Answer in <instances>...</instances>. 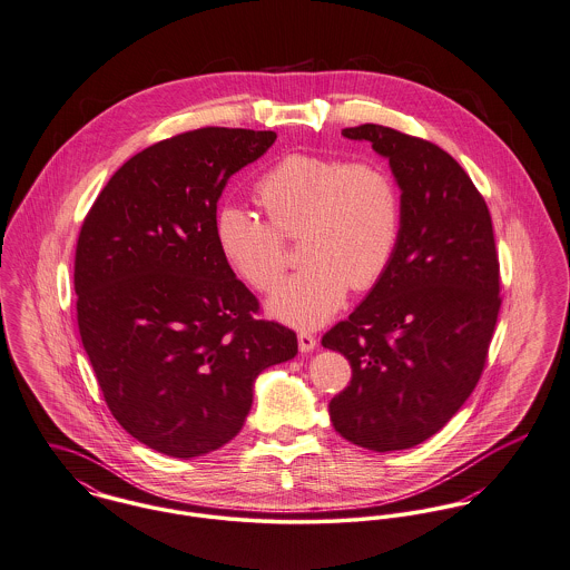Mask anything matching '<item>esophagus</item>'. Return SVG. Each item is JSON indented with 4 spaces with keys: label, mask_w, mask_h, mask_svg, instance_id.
<instances>
[{
    "label": "esophagus",
    "mask_w": 570,
    "mask_h": 570,
    "mask_svg": "<svg viewBox=\"0 0 570 570\" xmlns=\"http://www.w3.org/2000/svg\"><path fill=\"white\" fill-rule=\"evenodd\" d=\"M297 341H299V351L302 353H309V351L316 350V338L312 334H307V332H302L297 336Z\"/></svg>",
    "instance_id": "34e87169"
}]
</instances>
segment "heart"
Wrapping results in <instances>:
<instances>
[{
    "label": "heart",
    "mask_w": 570,
    "mask_h": 570,
    "mask_svg": "<svg viewBox=\"0 0 570 570\" xmlns=\"http://www.w3.org/2000/svg\"><path fill=\"white\" fill-rule=\"evenodd\" d=\"M256 195L272 223L223 204L215 236L223 258L247 284L271 291L286 268L278 234H299L306 266L266 302L277 321L318 327L343 307L350 286L366 291L386 275L401 236V193L384 165L295 151L264 171Z\"/></svg>",
    "instance_id": "1"
}]
</instances>
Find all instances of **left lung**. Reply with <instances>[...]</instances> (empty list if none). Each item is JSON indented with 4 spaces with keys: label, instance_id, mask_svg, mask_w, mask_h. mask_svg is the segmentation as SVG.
Returning a JSON list of instances; mask_svg holds the SVG:
<instances>
[{
    "label": "left lung",
    "instance_id": "left-lung-1",
    "mask_svg": "<svg viewBox=\"0 0 570 570\" xmlns=\"http://www.w3.org/2000/svg\"><path fill=\"white\" fill-rule=\"evenodd\" d=\"M401 190V236L386 275L321 341L351 364L330 421L371 451H401L440 432L480 382L499 314V258L488 206L439 145L364 124Z\"/></svg>",
    "mask_w": 570,
    "mask_h": 570
}]
</instances>
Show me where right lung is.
I'll return each mask as SVG.
<instances>
[{
	"mask_svg": "<svg viewBox=\"0 0 570 570\" xmlns=\"http://www.w3.org/2000/svg\"><path fill=\"white\" fill-rule=\"evenodd\" d=\"M275 131L202 128L130 158L95 199L76 249L78 325L99 389L131 439L197 458L234 439L264 368L297 355L258 321L215 236L227 179Z\"/></svg>",
	"mask_w": 570,
	"mask_h": 570,
	"instance_id": "right-lung-1",
	"label": "right lung"
}]
</instances>
